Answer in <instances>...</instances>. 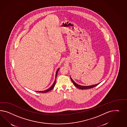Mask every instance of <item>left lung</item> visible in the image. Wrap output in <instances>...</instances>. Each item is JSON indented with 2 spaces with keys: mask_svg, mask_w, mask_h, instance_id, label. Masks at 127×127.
<instances>
[{
  "mask_svg": "<svg viewBox=\"0 0 127 127\" xmlns=\"http://www.w3.org/2000/svg\"><path fill=\"white\" fill-rule=\"evenodd\" d=\"M70 79H71V80L72 81V82H73V85H74L76 87H77V88L81 89H92L93 88H94V87H96L98 85H99L100 84V83H99V84H97L94 85H92V86H81V85L77 84V83H76L72 80V79L71 77H70Z\"/></svg>",
  "mask_w": 127,
  "mask_h": 127,
  "instance_id": "1",
  "label": "left lung"
}]
</instances>
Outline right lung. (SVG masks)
Returning <instances> with one entry per match:
<instances>
[{"label":"right lung","instance_id":"right-lung-1","mask_svg":"<svg viewBox=\"0 0 127 127\" xmlns=\"http://www.w3.org/2000/svg\"><path fill=\"white\" fill-rule=\"evenodd\" d=\"M59 68L57 70V71H56V76H55V78H56V77H57V73H58V71H59ZM56 80L55 79V81H54V83H53V85L50 87L49 89H47L46 90H45V91H39V92H38L37 91V92L39 93H46L48 92H49V91L50 90H51L52 89H53L54 88V86H55V83H56ZM37 92V91H36Z\"/></svg>","mask_w":127,"mask_h":127}]
</instances>
